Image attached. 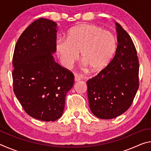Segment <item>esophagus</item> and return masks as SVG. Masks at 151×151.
<instances>
[{
    "instance_id": "34e87169",
    "label": "esophagus",
    "mask_w": 151,
    "mask_h": 151,
    "mask_svg": "<svg viewBox=\"0 0 151 151\" xmlns=\"http://www.w3.org/2000/svg\"><path fill=\"white\" fill-rule=\"evenodd\" d=\"M81 79H82V77H81V76L77 75H75V82H77V81H81Z\"/></svg>"
}]
</instances>
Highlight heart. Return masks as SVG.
<instances>
[{"label": "heart", "mask_w": 151, "mask_h": 151, "mask_svg": "<svg viewBox=\"0 0 151 151\" xmlns=\"http://www.w3.org/2000/svg\"><path fill=\"white\" fill-rule=\"evenodd\" d=\"M116 41L112 32L96 24H80L68 30L66 39L57 40L56 54L66 68L78 60L79 52L85 66L99 71L108 65L114 54Z\"/></svg>", "instance_id": "obj_1"}]
</instances>
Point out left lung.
Segmentation results:
<instances>
[{"instance_id":"1","label":"left lung","mask_w":151,"mask_h":151,"mask_svg":"<svg viewBox=\"0 0 151 151\" xmlns=\"http://www.w3.org/2000/svg\"><path fill=\"white\" fill-rule=\"evenodd\" d=\"M115 55L104 69L86 82L89 107L94 116L111 119L131 106L139 88V63L131 38L116 22Z\"/></svg>"}]
</instances>
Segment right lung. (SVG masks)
Listing matches in <instances>:
<instances>
[{
    "label": "right lung",
    "mask_w": 151,
    "mask_h": 151,
    "mask_svg": "<svg viewBox=\"0 0 151 151\" xmlns=\"http://www.w3.org/2000/svg\"><path fill=\"white\" fill-rule=\"evenodd\" d=\"M57 24L37 19L20 36L12 65L13 90L25 112L42 121L63 115L65 97L74 85L73 74L56 63Z\"/></svg>",
    "instance_id": "add662e5"
}]
</instances>
